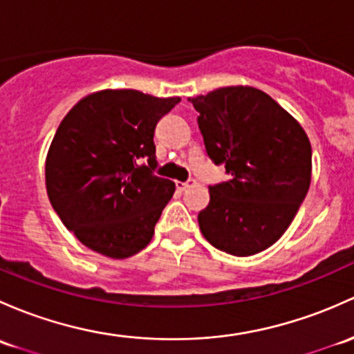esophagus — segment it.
<instances>
[{"label":"esophagus","mask_w":354,"mask_h":354,"mask_svg":"<svg viewBox=\"0 0 354 354\" xmlns=\"http://www.w3.org/2000/svg\"><path fill=\"white\" fill-rule=\"evenodd\" d=\"M195 187V181L193 180H188V181H176V188L181 189V192H185V189Z\"/></svg>","instance_id":"obj_1"}]
</instances>
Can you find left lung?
<instances>
[{"label":"left lung","instance_id":"left-lung-1","mask_svg":"<svg viewBox=\"0 0 354 354\" xmlns=\"http://www.w3.org/2000/svg\"><path fill=\"white\" fill-rule=\"evenodd\" d=\"M189 102L208 158L232 176L208 187L210 202L198 214L203 237L232 256L265 251L283 236L310 187L307 133L261 89L218 88Z\"/></svg>","mask_w":354,"mask_h":354}]
</instances>
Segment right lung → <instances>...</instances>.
<instances>
[{
    "label": "right lung",
    "instance_id": "right-lung-1",
    "mask_svg": "<svg viewBox=\"0 0 354 354\" xmlns=\"http://www.w3.org/2000/svg\"><path fill=\"white\" fill-rule=\"evenodd\" d=\"M180 102L103 89L80 100L61 122L46 159L47 195L86 248L125 259L151 243L176 188L152 173L154 130Z\"/></svg>",
    "mask_w": 354,
    "mask_h": 354
}]
</instances>
